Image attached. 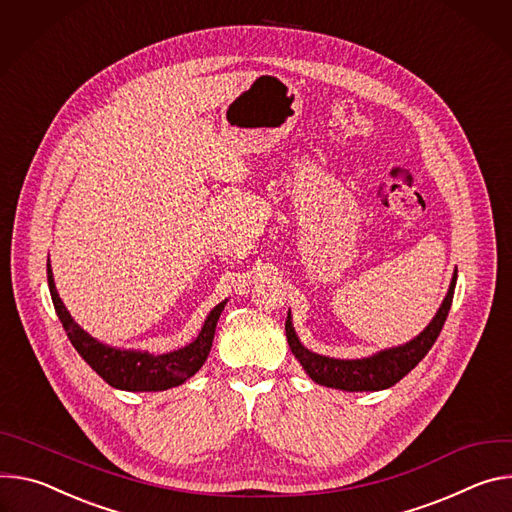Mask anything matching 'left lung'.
Masks as SVG:
<instances>
[{"instance_id":"obj_1","label":"left lung","mask_w":512,"mask_h":512,"mask_svg":"<svg viewBox=\"0 0 512 512\" xmlns=\"http://www.w3.org/2000/svg\"><path fill=\"white\" fill-rule=\"evenodd\" d=\"M456 280H458V270L453 272L447 295L439 305L437 313L433 315V319L429 321V325L417 337L409 339L407 344L380 350L366 358H350V360L315 354L301 344V339L293 327L291 311H289V317L285 323L289 348L293 356L299 360V364L303 366V370L309 374V378L321 386L346 390V392H374V390L390 388L401 378H405L427 356V352L435 344V339L451 307Z\"/></svg>"}]
</instances>
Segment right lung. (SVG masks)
Returning <instances> with one entry per match:
<instances>
[{
	"label": "right lung",
	"instance_id": "right-lung-1",
	"mask_svg": "<svg viewBox=\"0 0 512 512\" xmlns=\"http://www.w3.org/2000/svg\"><path fill=\"white\" fill-rule=\"evenodd\" d=\"M46 272H48V289H50L56 315H59L73 348L109 386L128 390V392L168 390V388L181 386L193 374H197L211 352L217 319L223 307L227 305V299L215 305L209 311L199 335L191 344L179 350L166 352V354H150L148 350L113 348L99 342L97 337L87 333L71 317V313L67 311L65 303L59 297V291H56L50 260L46 264Z\"/></svg>",
	"mask_w": 512,
	"mask_h": 512
}]
</instances>
